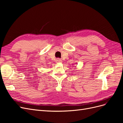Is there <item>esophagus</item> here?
Wrapping results in <instances>:
<instances>
[{
	"label": "esophagus",
	"mask_w": 123,
	"mask_h": 123,
	"mask_svg": "<svg viewBox=\"0 0 123 123\" xmlns=\"http://www.w3.org/2000/svg\"><path fill=\"white\" fill-rule=\"evenodd\" d=\"M62 62V61L60 58H57L56 59V62Z\"/></svg>",
	"instance_id": "34e87169"
}]
</instances>
